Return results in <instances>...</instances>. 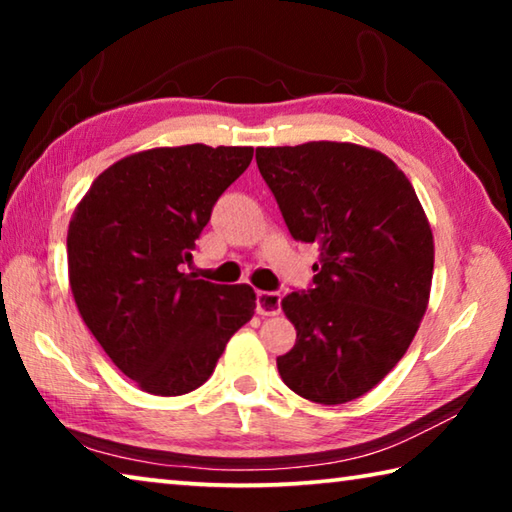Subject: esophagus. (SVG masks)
I'll return each instance as SVG.
<instances>
[{
  "label": "esophagus",
  "instance_id": "1",
  "mask_svg": "<svg viewBox=\"0 0 512 512\" xmlns=\"http://www.w3.org/2000/svg\"><path fill=\"white\" fill-rule=\"evenodd\" d=\"M280 293L259 291L257 293V314L259 316H277L280 314Z\"/></svg>",
  "mask_w": 512,
  "mask_h": 512
}]
</instances>
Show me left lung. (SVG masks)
<instances>
[{"label":"left lung","mask_w":512,"mask_h":512,"mask_svg":"<svg viewBox=\"0 0 512 512\" xmlns=\"http://www.w3.org/2000/svg\"><path fill=\"white\" fill-rule=\"evenodd\" d=\"M255 160L291 237L320 248L314 289L282 300L296 345L277 370L309 402L357 400L397 366L427 311V214L404 171L368 146H259Z\"/></svg>","instance_id":"left-lung-1"}]
</instances>
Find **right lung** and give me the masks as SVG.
Here are the masks:
<instances>
[{
    "mask_svg": "<svg viewBox=\"0 0 512 512\" xmlns=\"http://www.w3.org/2000/svg\"><path fill=\"white\" fill-rule=\"evenodd\" d=\"M253 146H160L99 173L67 230L69 287L83 323L144 393L203 386L230 336L255 314L248 284L180 271Z\"/></svg>",
    "mask_w": 512,
    "mask_h": 512,
    "instance_id": "right-lung-1",
    "label": "right lung"
}]
</instances>
